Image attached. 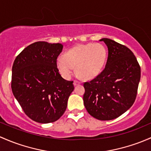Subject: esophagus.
Returning a JSON list of instances; mask_svg holds the SVG:
<instances>
[{"instance_id":"esophagus-1","label":"esophagus","mask_w":151,"mask_h":151,"mask_svg":"<svg viewBox=\"0 0 151 151\" xmlns=\"http://www.w3.org/2000/svg\"><path fill=\"white\" fill-rule=\"evenodd\" d=\"M74 86H77V85H79L80 84V82H78V81H77V80H74Z\"/></svg>"}]
</instances>
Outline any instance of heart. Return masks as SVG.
<instances>
[{
	"instance_id": "1",
	"label": "heart",
	"mask_w": 151,
	"mask_h": 151,
	"mask_svg": "<svg viewBox=\"0 0 151 151\" xmlns=\"http://www.w3.org/2000/svg\"><path fill=\"white\" fill-rule=\"evenodd\" d=\"M106 59V49L102 44L78 45L56 59V67L64 79L69 80L76 71L83 78L90 80L101 73Z\"/></svg>"
}]
</instances>
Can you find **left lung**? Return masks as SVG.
I'll list each match as a JSON object with an SVG mask.
<instances>
[{
	"instance_id": "1",
	"label": "left lung",
	"mask_w": 151,
	"mask_h": 151,
	"mask_svg": "<svg viewBox=\"0 0 151 151\" xmlns=\"http://www.w3.org/2000/svg\"><path fill=\"white\" fill-rule=\"evenodd\" d=\"M109 50L102 72L85 82V107L92 116L108 121L117 118L132 106L140 80V67L128 47L109 38H102Z\"/></svg>"
}]
</instances>
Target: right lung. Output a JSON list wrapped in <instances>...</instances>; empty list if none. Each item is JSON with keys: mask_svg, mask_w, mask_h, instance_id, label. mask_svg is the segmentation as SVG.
<instances>
[{"mask_svg": "<svg viewBox=\"0 0 151 151\" xmlns=\"http://www.w3.org/2000/svg\"><path fill=\"white\" fill-rule=\"evenodd\" d=\"M62 49L60 43L34 42L17 55L13 64V94L26 115L38 123L57 121L74 89L73 81L62 78L56 67Z\"/></svg>", "mask_w": 151, "mask_h": 151, "instance_id": "1", "label": "right lung"}]
</instances>
